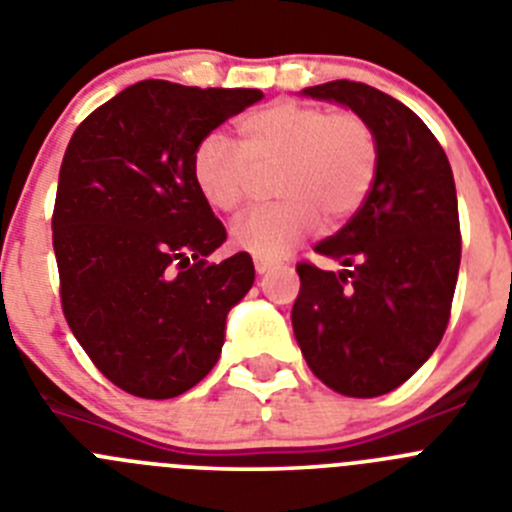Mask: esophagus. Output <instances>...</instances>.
Wrapping results in <instances>:
<instances>
[{
	"instance_id": "1",
	"label": "esophagus",
	"mask_w": 512,
	"mask_h": 512,
	"mask_svg": "<svg viewBox=\"0 0 512 512\" xmlns=\"http://www.w3.org/2000/svg\"><path fill=\"white\" fill-rule=\"evenodd\" d=\"M253 266H256V271H259V274H266V271H271L277 264L269 259H253Z\"/></svg>"
}]
</instances>
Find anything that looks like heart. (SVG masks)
Segmentation results:
<instances>
[{"mask_svg": "<svg viewBox=\"0 0 512 512\" xmlns=\"http://www.w3.org/2000/svg\"><path fill=\"white\" fill-rule=\"evenodd\" d=\"M377 138L354 110L279 99L238 122V148L210 133L194 146V184L212 210L238 212L253 171L279 166L271 192L282 202L248 212L230 230L233 246L256 259H282L325 223L364 205L377 176Z\"/></svg>", "mask_w": 512, "mask_h": 512, "instance_id": "1", "label": "heart"}]
</instances>
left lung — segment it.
<instances>
[{
    "label": "left lung",
    "mask_w": 512,
    "mask_h": 512,
    "mask_svg": "<svg viewBox=\"0 0 512 512\" xmlns=\"http://www.w3.org/2000/svg\"><path fill=\"white\" fill-rule=\"evenodd\" d=\"M359 112L377 138V176L356 215L315 251L343 266L297 264L292 328L312 374L346 397L408 382L441 343L461 261L454 174L410 107L361 81L305 89Z\"/></svg>",
    "instance_id": "8db88e82"
}]
</instances>
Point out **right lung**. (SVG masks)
Masks as SVG:
<instances>
[{"instance_id": "obj_1", "label": "right lung", "mask_w": 512, "mask_h": 512, "mask_svg": "<svg viewBox=\"0 0 512 512\" xmlns=\"http://www.w3.org/2000/svg\"><path fill=\"white\" fill-rule=\"evenodd\" d=\"M261 97L138 81L81 122L63 153L51 220L63 315L130 395L169 400L205 379L230 307L251 289L246 251L205 259L228 233L194 184L192 151Z\"/></svg>"}]
</instances>
